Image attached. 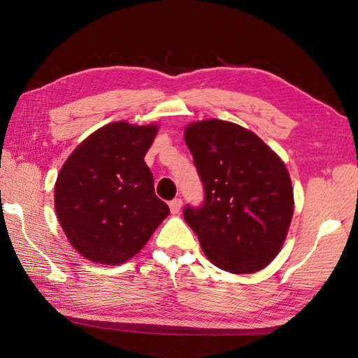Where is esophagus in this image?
<instances>
[{
    "mask_svg": "<svg viewBox=\"0 0 358 358\" xmlns=\"http://www.w3.org/2000/svg\"><path fill=\"white\" fill-rule=\"evenodd\" d=\"M181 205H183V201H181V199H173V201H171V203H169V207H171V211L173 215H177L180 213Z\"/></svg>",
    "mask_w": 358,
    "mask_h": 358,
    "instance_id": "esophagus-1",
    "label": "esophagus"
}]
</instances>
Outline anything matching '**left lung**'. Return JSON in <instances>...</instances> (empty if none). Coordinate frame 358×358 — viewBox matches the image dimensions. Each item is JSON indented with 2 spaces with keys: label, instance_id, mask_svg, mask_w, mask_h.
Returning a JSON list of instances; mask_svg holds the SVG:
<instances>
[{
  "label": "left lung",
  "instance_id": "8db88e82",
  "mask_svg": "<svg viewBox=\"0 0 358 358\" xmlns=\"http://www.w3.org/2000/svg\"><path fill=\"white\" fill-rule=\"evenodd\" d=\"M185 142L205 199L183 216L205 256L230 273H254L273 260L294 215L286 166L254 132L222 120L189 124Z\"/></svg>",
  "mask_w": 358,
  "mask_h": 358
}]
</instances>
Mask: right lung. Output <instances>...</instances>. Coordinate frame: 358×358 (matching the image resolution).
Returning <instances> with one entry per match:
<instances>
[{
  "mask_svg": "<svg viewBox=\"0 0 358 358\" xmlns=\"http://www.w3.org/2000/svg\"><path fill=\"white\" fill-rule=\"evenodd\" d=\"M156 134L155 124L110 123L85 138L59 171L57 216L85 259L128 262L171 213L143 161Z\"/></svg>",
  "mask_w": 358,
  "mask_h": 358,
  "instance_id": "1",
  "label": "right lung"
}]
</instances>
